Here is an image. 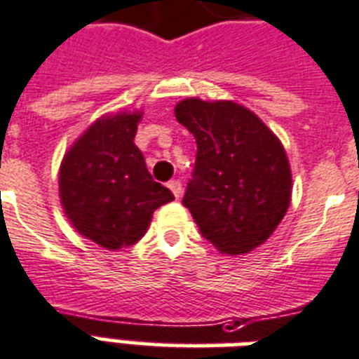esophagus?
<instances>
[{
    "label": "esophagus",
    "mask_w": 359,
    "mask_h": 359,
    "mask_svg": "<svg viewBox=\"0 0 359 359\" xmlns=\"http://www.w3.org/2000/svg\"><path fill=\"white\" fill-rule=\"evenodd\" d=\"M168 189H170L172 194H174L176 198H180V196H182L183 187H182V183L177 182V180H172V182H168Z\"/></svg>",
    "instance_id": "esophagus-1"
}]
</instances>
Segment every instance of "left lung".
<instances>
[{
	"mask_svg": "<svg viewBox=\"0 0 359 359\" xmlns=\"http://www.w3.org/2000/svg\"><path fill=\"white\" fill-rule=\"evenodd\" d=\"M174 112L196 140L183 205L200 234L224 255H245L262 245L292 196V174L279 138L234 101L191 97Z\"/></svg>",
	"mask_w": 359,
	"mask_h": 359,
	"instance_id": "8db88e82",
	"label": "left lung"
}]
</instances>
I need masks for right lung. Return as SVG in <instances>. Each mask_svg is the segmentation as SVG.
<instances>
[{"label":"right lung","instance_id":"right-lung-1","mask_svg":"<svg viewBox=\"0 0 359 359\" xmlns=\"http://www.w3.org/2000/svg\"><path fill=\"white\" fill-rule=\"evenodd\" d=\"M142 112L102 116L74 142L60 168V198L88 240L119 251L146 234L157 208L174 194L146 168L135 146Z\"/></svg>","mask_w":359,"mask_h":359}]
</instances>
